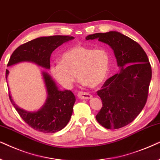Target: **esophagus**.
I'll use <instances>...</instances> for the list:
<instances>
[{
  "instance_id": "esophagus-1",
  "label": "esophagus",
  "mask_w": 160,
  "mask_h": 160,
  "mask_svg": "<svg viewBox=\"0 0 160 160\" xmlns=\"http://www.w3.org/2000/svg\"><path fill=\"white\" fill-rule=\"evenodd\" d=\"M78 97L81 99H91V98H92V95L90 94L89 93L80 91V92L78 93Z\"/></svg>"
}]
</instances>
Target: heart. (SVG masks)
Returning <instances> with one entry per match:
<instances>
[{
	"mask_svg": "<svg viewBox=\"0 0 160 160\" xmlns=\"http://www.w3.org/2000/svg\"><path fill=\"white\" fill-rule=\"evenodd\" d=\"M59 61L60 63L50 67V73L57 82L70 87L75 80L76 73L82 85L94 88L105 80L110 56L105 48L76 45L63 52Z\"/></svg>",
	"mask_w": 160,
	"mask_h": 160,
	"instance_id": "1",
	"label": "heart"
}]
</instances>
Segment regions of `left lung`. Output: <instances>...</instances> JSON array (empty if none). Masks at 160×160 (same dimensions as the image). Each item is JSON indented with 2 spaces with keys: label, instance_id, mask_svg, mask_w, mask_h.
I'll return each instance as SVG.
<instances>
[{
  "label": "left lung",
  "instance_id": "left-lung-1",
  "mask_svg": "<svg viewBox=\"0 0 160 160\" xmlns=\"http://www.w3.org/2000/svg\"><path fill=\"white\" fill-rule=\"evenodd\" d=\"M86 39L108 44L121 68L97 92L102 102L97 121L109 129L127 126L140 114L148 99L152 74L148 56L138 42L117 31L91 34Z\"/></svg>",
  "mask_w": 160,
  "mask_h": 160
}]
</instances>
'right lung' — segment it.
Listing matches in <instances>:
<instances>
[{"label": "right lung", "instance_id": "obj_1", "mask_svg": "<svg viewBox=\"0 0 160 160\" xmlns=\"http://www.w3.org/2000/svg\"><path fill=\"white\" fill-rule=\"evenodd\" d=\"M69 36H51L33 39L19 46L11 55L7 67L23 61L37 63L40 67L50 69V55L58 47L73 39ZM8 70L6 71L7 79ZM48 98L41 109L28 112L20 108L8 93L10 101L25 123L35 130L44 133H54L64 128L71 118L75 97L69 90H58L56 84L47 72H42Z\"/></svg>", "mask_w": 160, "mask_h": 160}]
</instances>
